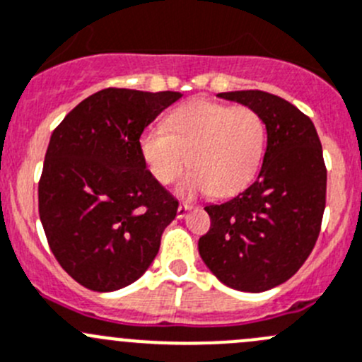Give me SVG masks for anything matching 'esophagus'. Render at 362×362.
Here are the masks:
<instances>
[{"label":"esophagus","instance_id":"34e87169","mask_svg":"<svg viewBox=\"0 0 362 362\" xmlns=\"http://www.w3.org/2000/svg\"><path fill=\"white\" fill-rule=\"evenodd\" d=\"M189 210H191V205H189V203H180V205H178V210H177V217H185L187 216V212Z\"/></svg>","mask_w":362,"mask_h":362}]
</instances>
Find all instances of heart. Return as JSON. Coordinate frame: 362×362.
Instances as JSON below:
<instances>
[{
  "label": "heart",
  "mask_w": 362,
  "mask_h": 362,
  "mask_svg": "<svg viewBox=\"0 0 362 362\" xmlns=\"http://www.w3.org/2000/svg\"><path fill=\"white\" fill-rule=\"evenodd\" d=\"M139 153L159 184L177 180L180 194L212 192L226 198L244 191L262 166L265 124L255 110L212 100H194L175 110L163 127H150L139 138Z\"/></svg>",
  "instance_id": "obj_1"
}]
</instances>
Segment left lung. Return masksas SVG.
Returning <instances> with one entry per match:
<instances>
[{"label": "left lung", "mask_w": 362, "mask_h": 362, "mask_svg": "<svg viewBox=\"0 0 362 362\" xmlns=\"http://www.w3.org/2000/svg\"><path fill=\"white\" fill-rule=\"evenodd\" d=\"M262 117L267 148L258 178L221 205H209L210 230L199 256L240 292H265L303 267L322 226L327 170L313 122L288 100L259 90L219 93Z\"/></svg>", "instance_id": "obj_1"}]
</instances>
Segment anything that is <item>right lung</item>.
Masks as SVG:
<instances>
[{
  "mask_svg": "<svg viewBox=\"0 0 362 362\" xmlns=\"http://www.w3.org/2000/svg\"><path fill=\"white\" fill-rule=\"evenodd\" d=\"M180 97L106 88L52 131L38 214L59 265L93 292H113L141 278L177 216L178 202L143 163L139 138Z\"/></svg>",
  "mask_w": 362,
  "mask_h": 362,
  "instance_id": "1",
  "label": "right lung"
}]
</instances>
